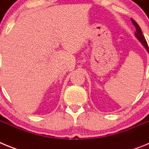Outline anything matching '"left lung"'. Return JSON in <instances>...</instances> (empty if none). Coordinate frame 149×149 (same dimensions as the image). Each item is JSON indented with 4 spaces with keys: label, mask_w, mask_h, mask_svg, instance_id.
<instances>
[{
    "label": "left lung",
    "mask_w": 149,
    "mask_h": 149,
    "mask_svg": "<svg viewBox=\"0 0 149 149\" xmlns=\"http://www.w3.org/2000/svg\"><path fill=\"white\" fill-rule=\"evenodd\" d=\"M131 22H132L133 24H134V26H135V27H136V32H135V33H134V35H135V36H136V39H138V40L140 42V43H141L142 45H143V47H144L146 49V51H148V53L149 54V50H148V44H147L146 42V39H145L144 36L143 35V32H142L141 29H140V27H139V26L138 25L137 23H136V22L134 20H131Z\"/></svg>",
    "instance_id": "obj_1"
}]
</instances>
